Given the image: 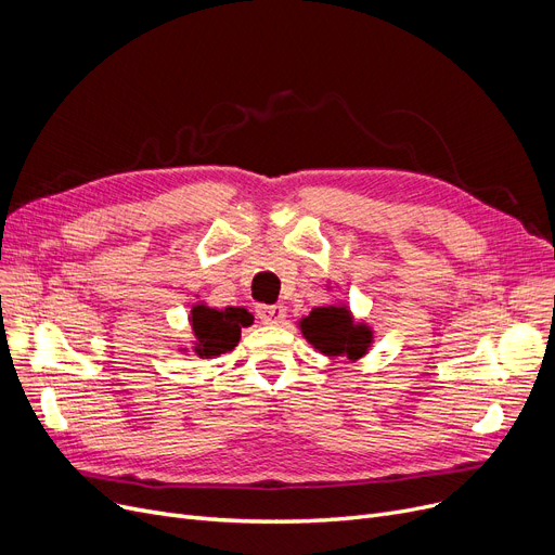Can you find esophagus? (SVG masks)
Listing matches in <instances>:
<instances>
[{
  "instance_id": "34e87169",
  "label": "esophagus",
  "mask_w": 555,
  "mask_h": 555,
  "mask_svg": "<svg viewBox=\"0 0 555 555\" xmlns=\"http://www.w3.org/2000/svg\"><path fill=\"white\" fill-rule=\"evenodd\" d=\"M285 306L281 304H274V306H258V317L262 319V322L270 324V326H279L285 322Z\"/></svg>"
}]
</instances>
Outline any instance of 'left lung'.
<instances>
[{
	"mask_svg": "<svg viewBox=\"0 0 555 555\" xmlns=\"http://www.w3.org/2000/svg\"><path fill=\"white\" fill-rule=\"evenodd\" d=\"M306 341L326 358L358 362L375 341V331L364 319H356L346 304L319 306L297 322Z\"/></svg>",
	"mask_w": 555,
	"mask_h": 555,
	"instance_id": "8db88e82",
	"label": "left lung"
}]
</instances>
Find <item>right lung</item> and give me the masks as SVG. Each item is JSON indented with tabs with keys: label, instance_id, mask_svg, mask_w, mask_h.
<instances>
[{
	"label": "right lung",
	"instance_id": "obj_1",
	"mask_svg": "<svg viewBox=\"0 0 555 555\" xmlns=\"http://www.w3.org/2000/svg\"><path fill=\"white\" fill-rule=\"evenodd\" d=\"M191 351L202 360H214L229 353L241 341V331L254 324V314L245 308H211L204 301L191 306ZM180 353H189V346H180Z\"/></svg>",
	"mask_w": 555,
	"mask_h": 555
}]
</instances>
